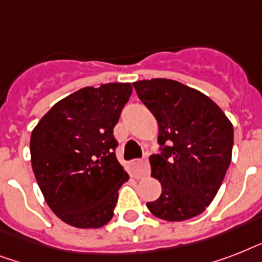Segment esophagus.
I'll list each match as a JSON object with an SVG mask.
<instances>
[{"mask_svg": "<svg viewBox=\"0 0 262 262\" xmlns=\"http://www.w3.org/2000/svg\"><path fill=\"white\" fill-rule=\"evenodd\" d=\"M130 172L135 178H141L149 174V164L147 159L133 160L130 163Z\"/></svg>", "mask_w": 262, "mask_h": 262, "instance_id": "1", "label": "esophagus"}]
</instances>
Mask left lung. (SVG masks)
<instances>
[{"mask_svg": "<svg viewBox=\"0 0 262 262\" xmlns=\"http://www.w3.org/2000/svg\"><path fill=\"white\" fill-rule=\"evenodd\" d=\"M133 87L159 125L160 154L149 162L162 194L148 209L168 222L191 219L215 199L227 172L231 122L213 100L174 80H141Z\"/></svg>", "mask_w": 262, "mask_h": 262, "instance_id": "1", "label": "left lung"}]
</instances>
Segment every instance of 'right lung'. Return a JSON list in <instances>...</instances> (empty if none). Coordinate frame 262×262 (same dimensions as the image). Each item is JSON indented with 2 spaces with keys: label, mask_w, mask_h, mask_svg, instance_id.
<instances>
[{
  "label": "right lung",
  "mask_w": 262,
  "mask_h": 262,
  "mask_svg": "<svg viewBox=\"0 0 262 262\" xmlns=\"http://www.w3.org/2000/svg\"><path fill=\"white\" fill-rule=\"evenodd\" d=\"M129 83L76 91L51 107L31 135V163L47 205L77 228H99L114 215L129 179L115 156L114 126L132 95Z\"/></svg>",
  "instance_id": "1"
}]
</instances>
